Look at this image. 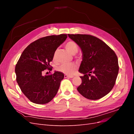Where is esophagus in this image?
<instances>
[{"mask_svg":"<svg viewBox=\"0 0 134 134\" xmlns=\"http://www.w3.org/2000/svg\"><path fill=\"white\" fill-rule=\"evenodd\" d=\"M64 77H65V78H73L74 76H72V75H67V74H65V75H64Z\"/></svg>","mask_w":134,"mask_h":134,"instance_id":"obj_1","label":"esophagus"}]
</instances>
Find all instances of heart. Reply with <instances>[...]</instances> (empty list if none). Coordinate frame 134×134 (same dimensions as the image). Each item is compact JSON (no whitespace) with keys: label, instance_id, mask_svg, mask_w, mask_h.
I'll return each instance as SVG.
<instances>
[{"label":"heart","instance_id":"b5f03b06","mask_svg":"<svg viewBox=\"0 0 134 134\" xmlns=\"http://www.w3.org/2000/svg\"><path fill=\"white\" fill-rule=\"evenodd\" d=\"M66 48L68 51H69L71 54H75L78 51L79 47L77 44L74 41H69L65 43ZM56 58V53L54 55V59ZM77 65L74 63H70L68 64H61L57 68V70L59 71L64 72V73L71 74L77 69Z\"/></svg>","mask_w":134,"mask_h":134}]
</instances>
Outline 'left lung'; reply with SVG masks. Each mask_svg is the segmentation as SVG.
Instances as JSON below:
<instances>
[{
  "label": "left lung",
  "instance_id": "obj_1",
  "mask_svg": "<svg viewBox=\"0 0 134 134\" xmlns=\"http://www.w3.org/2000/svg\"><path fill=\"white\" fill-rule=\"evenodd\" d=\"M82 49L83 61L79 71L82 83L77 90L85 98L97 100L109 93L118 75V58L112 48L90 35L68 34Z\"/></svg>",
  "mask_w": 134,
  "mask_h": 134
}]
</instances>
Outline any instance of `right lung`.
I'll list each match as a JSON object with an SVG mask.
<instances>
[{
  "label": "right lung",
  "instance_id": "obj_1",
  "mask_svg": "<svg viewBox=\"0 0 134 134\" xmlns=\"http://www.w3.org/2000/svg\"><path fill=\"white\" fill-rule=\"evenodd\" d=\"M66 38V34L40 38L30 43L20 56L15 68L16 80L21 91L31 102L46 104L57 94L64 74L55 71L43 75V72L52 70L50 63L56 50Z\"/></svg>",
  "mask_w": 134,
  "mask_h": 134
}]
</instances>
